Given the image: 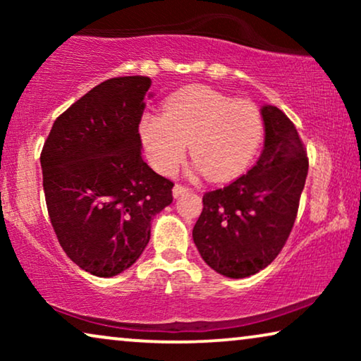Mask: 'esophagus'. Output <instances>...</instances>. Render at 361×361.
Segmentation results:
<instances>
[{
    "instance_id": "esophagus-1",
    "label": "esophagus",
    "mask_w": 361,
    "mask_h": 361,
    "mask_svg": "<svg viewBox=\"0 0 361 361\" xmlns=\"http://www.w3.org/2000/svg\"><path fill=\"white\" fill-rule=\"evenodd\" d=\"M185 192H189V187H184L180 184H176L174 189H172V194H174L176 199H177V197H180L182 194H185Z\"/></svg>"
}]
</instances>
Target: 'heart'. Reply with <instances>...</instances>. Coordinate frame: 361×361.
<instances>
[{"label": "heart", "instance_id": "1", "mask_svg": "<svg viewBox=\"0 0 361 361\" xmlns=\"http://www.w3.org/2000/svg\"><path fill=\"white\" fill-rule=\"evenodd\" d=\"M140 135L152 166L162 174L179 167L189 142L197 167L209 179L225 180L253 159L263 137V118L255 103L192 85L167 98L164 115L146 113Z\"/></svg>", "mask_w": 361, "mask_h": 361}]
</instances>
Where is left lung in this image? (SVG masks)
I'll return each mask as SVG.
<instances>
[{
  "label": "left lung",
  "mask_w": 361,
  "mask_h": 361,
  "mask_svg": "<svg viewBox=\"0 0 361 361\" xmlns=\"http://www.w3.org/2000/svg\"><path fill=\"white\" fill-rule=\"evenodd\" d=\"M264 147L251 169L224 189L207 192L192 230L202 259L231 279L271 264L298 215L309 161L293 121L279 108H261Z\"/></svg>",
  "instance_id": "obj_1"
}]
</instances>
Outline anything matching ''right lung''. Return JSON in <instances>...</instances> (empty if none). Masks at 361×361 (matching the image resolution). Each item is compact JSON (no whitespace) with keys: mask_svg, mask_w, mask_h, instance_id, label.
Returning a JSON list of instances; mask_svg holds the SVG:
<instances>
[{"mask_svg":"<svg viewBox=\"0 0 361 361\" xmlns=\"http://www.w3.org/2000/svg\"><path fill=\"white\" fill-rule=\"evenodd\" d=\"M151 78L102 82L54 121L41 152L57 240L78 268L111 278L136 263L174 184L142 159L140 121Z\"/></svg>","mask_w":361,"mask_h":361,"instance_id":"right-lung-1","label":"right lung"}]
</instances>
